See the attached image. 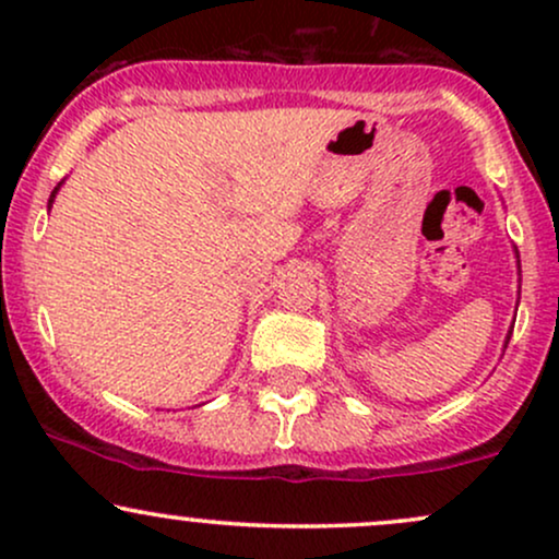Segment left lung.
I'll return each instance as SVG.
<instances>
[{
	"instance_id": "8db88e82",
	"label": "left lung",
	"mask_w": 559,
	"mask_h": 559,
	"mask_svg": "<svg viewBox=\"0 0 559 559\" xmlns=\"http://www.w3.org/2000/svg\"><path fill=\"white\" fill-rule=\"evenodd\" d=\"M515 258H518V249H515ZM518 273H521V258H518ZM510 336H512V331H507V338H504V349H507V344H510Z\"/></svg>"
}]
</instances>
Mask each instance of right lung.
I'll list each match as a JSON object with an SVG mask.
<instances>
[{"label":"right lung","instance_id":"right-lung-1","mask_svg":"<svg viewBox=\"0 0 559 559\" xmlns=\"http://www.w3.org/2000/svg\"><path fill=\"white\" fill-rule=\"evenodd\" d=\"M60 186H62V181H60V183H57V186H55V191H52V194H49V204H47V207H52V204H55V197H57V191H60Z\"/></svg>","mask_w":559,"mask_h":559}]
</instances>
